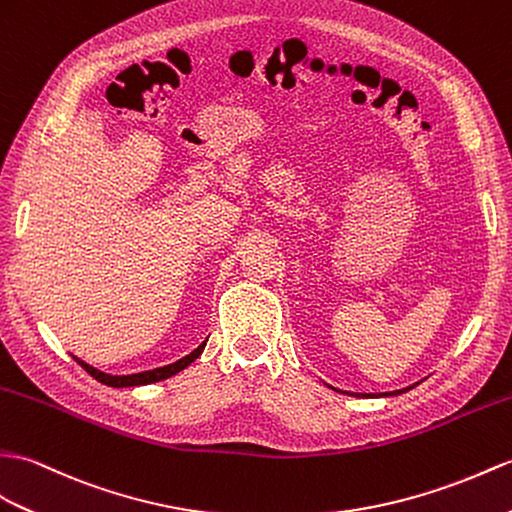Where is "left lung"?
Returning a JSON list of instances; mask_svg holds the SVG:
<instances>
[{"label": "left lung", "instance_id": "left-lung-1", "mask_svg": "<svg viewBox=\"0 0 512 512\" xmlns=\"http://www.w3.org/2000/svg\"><path fill=\"white\" fill-rule=\"evenodd\" d=\"M414 386H408V388H403V390H395V392H388V395H401V392H408V390H412ZM360 397V395H358ZM362 397H377V395H362ZM382 397V395H379Z\"/></svg>", "mask_w": 512, "mask_h": 512}]
</instances>
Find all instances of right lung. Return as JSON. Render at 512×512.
<instances>
[{"label":"right lung","mask_w":512,"mask_h":512,"mask_svg":"<svg viewBox=\"0 0 512 512\" xmlns=\"http://www.w3.org/2000/svg\"><path fill=\"white\" fill-rule=\"evenodd\" d=\"M205 344H207V340L200 344L198 349H194L192 353L189 355H185V358H181V360H176L174 364H168V366H159V368H152V371H144V373H133V375H109V373H102V371H98V368H93V366H89L87 362H82L80 358H76L74 355V360L85 368V371L93 377V379H98L100 384H104V386H113V388H128V386H146V384H154V382H161V379H168V377H172V375H176V373H181L183 368H187L189 364H192L198 355L205 351Z\"/></svg>","instance_id":"obj_1"}]
</instances>
